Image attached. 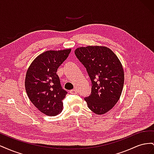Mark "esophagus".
Returning a JSON list of instances; mask_svg holds the SVG:
<instances>
[{
  "mask_svg": "<svg viewBox=\"0 0 154 154\" xmlns=\"http://www.w3.org/2000/svg\"><path fill=\"white\" fill-rule=\"evenodd\" d=\"M69 92L71 93L72 94H77V90L75 89V88H74V89H72L69 91Z\"/></svg>",
  "mask_w": 154,
  "mask_h": 154,
  "instance_id": "34e87169",
  "label": "esophagus"
}]
</instances>
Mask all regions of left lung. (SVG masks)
<instances>
[{
	"label": "left lung",
	"mask_w": 154,
	"mask_h": 154,
	"mask_svg": "<svg viewBox=\"0 0 154 154\" xmlns=\"http://www.w3.org/2000/svg\"><path fill=\"white\" fill-rule=\"evenodd\" d=\"M74 53L92 82L91 94L84 98L88 107L96 114L107 112L117 103L123 91L124 71L119 60L103 46L78 48Z\"/></svg>",
	"instance_id": "obj_1"
}]
</instances>
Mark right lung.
Wrapping results in <instances>:
<instances>
[{
	"label": "right lung",
	"instance_id": "obj_1",
	"mask_svg": "<svg viewBox=\"0 0 154 154\" xmlns=\"http://www.w3.org/2000/svg\"><path fill=\"white\" fill-rule=\"evenodd\" d=\"M71 51H45L33 60L27 71V94L32 103L47 116H57L63 109L62 101L67 92L62 88L57 72Z\"/></svg>",
	"mask_w": 154,
	"mask_h": 154
}]
</instances>
